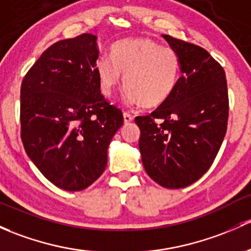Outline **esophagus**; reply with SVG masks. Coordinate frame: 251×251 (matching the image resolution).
<instances>
[{
    "mask_svg": "<svg viewBox=\"0 0 251 251\" xmlns=\"http://www.w3.org/2000/svg\"><path fill=\"white\" fill-rule=\"evenodd\" d=\"M132 120H133L132 115L128 114V113H124V123H125V124H130Z\"/></svg>",
    "mask_w": 251,
    "mask_h": 251,
    "instance_id": "34e87169",
    "label": "esophagus"
}]
</instances>
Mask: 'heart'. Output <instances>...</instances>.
Wrapping results in <instances>:
<instances>
[{"label": "heart", "instance_id": "b5f03b06", "mask_svg": "<svg viewBox=\"0 0 251 251\" xmlns=\"http://www.w3.org/2000/svg\"><path fill=\"white\" fill-rule=\"evenodd\" d=\"M180 60L171 47H161L147 37L121 39L113 44L112 59L102 56L96 62L100 90L110 97L123 81L130 104L157 107L176 89Z\"/></svg>", "mask_w": 251, "mask_h": 251}]
</instances>
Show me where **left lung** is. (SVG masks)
Here are the masks:
<instances>
[{"mask_svg":"<svg viewBox=\"0 0 251 251\" xmlns=\"http://www.w3.org/2000/svg\"><path fill=\"white\" fill-rule=\"evenodd\" d=\"M178 52L181 75L170 99L136 117L139 151L148 176L167 189L191 185L209 170L227 130L225 71L196 44L162 35Z\"/></svg>","mask_w":251,"mask_h":251,"instance_id":"obj_1","label":"left lung"}]
</instances>
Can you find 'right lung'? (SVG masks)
Wrapping results in <instances>:
<instances>
[{
	"label": "right lung",
	"mask_w": 251,
	"mask_h": 251,
	"mask_svg": "<svg viewBox=\"0 0 251 251\" xmlns=\"http://www.w3.org/2000/svg\"><path fill=\"white\" fill-rule=\"evenodd\" d=\"M97 37L83 33L51 44L23 79L21 141L55 186L80 191L100 178L123 112L101 95Z\"/></svg>",
	"instance_id": "1"
}]
</instances>
